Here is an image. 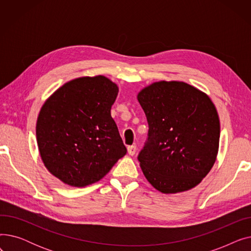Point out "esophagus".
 <instances>
[{"label": "esophagus", "instance_id": "1", "mask_svg": "<svg viewBox=\"0 0 251 251\" xmlns=\"http://www.w3.org/2000/svg\"><path fill=\"white\" fill-rule=\"evenodd\" d=\"M127 151H128V153L130 155H134L135 152H136V146H130V147H128Z\"/></svg>", "mask_w": 251, "mask_h": 251}]
</instances>
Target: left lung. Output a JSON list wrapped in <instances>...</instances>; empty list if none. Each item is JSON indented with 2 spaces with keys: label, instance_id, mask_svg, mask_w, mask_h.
Masks as SVG:
<instances>
[{
  "label": "left lung",
  "instance_id": "obj_1",
  "mask_svg": "<svg viewBox=\"0 0 251 251\" xmlns=\"http://www.w3.org/2000/svg\"><path fill=\"white\" fill-rule=\"evenodd\" d=\"M149 137L138 154L148 181L165 194L187 191L213 168L219 151L220 120L204 92L182 81H159L141 89Z\"/></svg>",
  "mask_w": 251,
  "mask_h": 251
}]
</instances>
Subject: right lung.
Listing matches in <instances>:
<instances>
[{"instance_id": "right-lung-1", "label": "right lung", "mask_w": 251, "mask_h": 251, "mask_svg": "<svg viewBox=\"0 0 251 251\" xmlns=\"http://www.w3.org/2000/svg\"><path fill=\"white\" fill-rule=\"evenodd\" d=\"M116 83L102 75L79 77L43 104L36 141L49 172L74 187L100 181L127 150L111 116Z\"/></svg>"}]
</instances>
